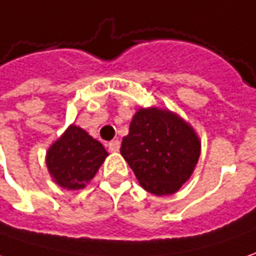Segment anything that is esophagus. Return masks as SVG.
I'll use <instances>...</instances> for the list:
<instances>
[{
    "label": "esophagus",
    "mask_w": 256,
    "mask_h": 256,
    "mask_svg": "<svg viewBox=\"0 0 256 256\" xmlns=\"http://www.w3.org/2000/svg\"><path fill=\"white\" fill-rule=\"evenodd\" d=\"M108 147H109L110 152H118V151L120 150V142L119 140H112L108 144Z\"/></svg>",
    "instance_id": "1"
}]
</instances>
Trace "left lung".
Segmentation results:
<instances>
[{
	"label": "left lung",
	"instance_id": "1",
	"mask_svg": "<svg viewBox=\"0 0 256 256\" xmlns=\"http://www.w3.org/2000/svg\"><path fill=\"white\" fill-rule=\"evenodd\" d=\"M122 156L151 194H175L190 178L200 142L188 123L168 110L140 109L123 138Z\"/></svg>",
	"mask_w": 256,
	"mask_h": 256
}]
</instances>
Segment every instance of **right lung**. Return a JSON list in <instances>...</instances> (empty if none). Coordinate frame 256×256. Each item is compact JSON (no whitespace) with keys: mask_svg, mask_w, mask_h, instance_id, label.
<instances>
[{"mask_svg":"<svg viewBox=\"0 0 256 256\" xmlns=\"http://www.w3.org/2000/svg\"><path fill=\"white\" fill-rule=\"evenodd\" d=\"M106 156L108 152L100 142L72 124L48 148L46 164L56 184L76 190L84 188L95 176Z\"/></svg>","mask_w":256,"mask_h":256,"instance_id":"right-lung-1","label":"right lung"}]
</instances>
